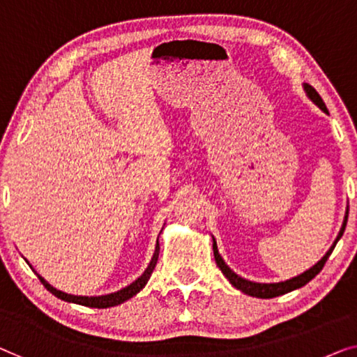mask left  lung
<instances>
[{"label":"left lung","instance_id":"8db88e82","mask_svg":"<svg viewBox=\"0 0 357 357\" xmlns=\"http://www.w3.org/2000/svg\"><path fill=\"white\" fill-rule=\"evenodd\" d=\"M305 91L307 94V98H310L312 102H314L319 109L326 112V114H328V110L326 107V104H324V100L321 96H319V93L316 91L314 88L311 86V84L305 83ZM347 221H348V210H347V215H344V221H343V226L342 229H340V234L337 236V238H335L333 245L328 248V252L324 255L322 259L319 263H316L314 266H312L311 269H307L306 273H303L300 275H296V278L290 279V280H285V282H278V284H258V282H250L247 279L241 278V275H237L234 271L229 268L225 263V259L221 258V255L218 253V247H216V242L215 238H213V255H215V259H216V264L218 268L221 269V273L226 275V279L231 282V284L236 287L237 290L243 291V294H247L250 296H257V298H274V296H279V295H284V294H289V291L291 290H296L300 289V287L306 285L307 282L312 280L316 278V275L321 273L324 264H326V261L328 259V257H331L335 245H337V242L342 238L343 232H344V227H347Z\"/></svg>","mask_w":357,"mask_h":357}]
</instances>
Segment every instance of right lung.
<instances>
[{"label":"right lung","mask_w":357,"mask_h":357,"mask_svg":"<svg viewBox=\"0 0 357 357\" xmlns=\"http://www.w3.org/2000/svg\"><path fill=\"white\" fill-rule=\"evenodd\" d=\"M158 253H160V245H158V241H157L153 257L151 259V263H149L147 269L142 273L141 278H137L135 282H132V284H130L128 287H125V289H121L119 291H115V294H109V295H102V296H77V295L63 294V291L57 290V289H54V287H51L50 284H47V282L43 279L40 274H36V275H38L41 284L45 285L52 295L61 298V300L68 301V303H77V305H83L88 307H99V310H102V307H112V306L121 305V303L130 300V298H132L136 294H139V291L144 289V285L147 284V280L151 279V274L153 273V268H155V264H157Z\"/></svg>","instance_id":"right-lung-1"}]
</instances>
